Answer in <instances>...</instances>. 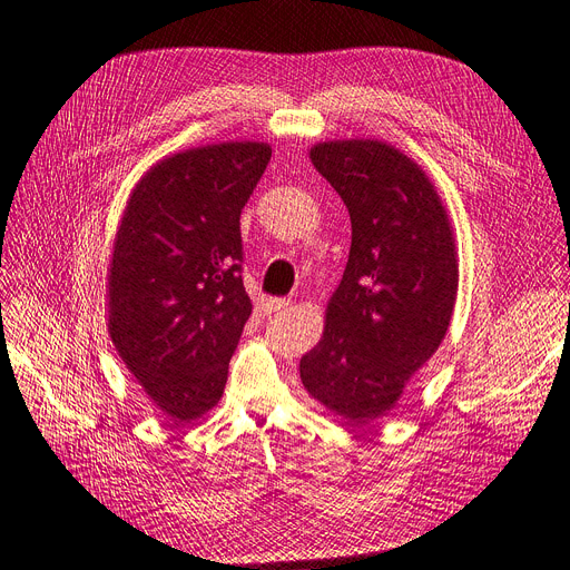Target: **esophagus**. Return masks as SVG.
<instances>
[{"mask_svg":"<svg viewBox=\"0 0 570 570\" xmlns=\"http://www.w3.org/2000/svg\"><path fill=\"white\" fill-rule=\"evenodd\" d=\"M287 306H289V302H287V299H281V297H268V299L262 302V308H264L266 315L278 313V311H283V308H287Z\"/></svg>","mask_w":570,"mask_h":570,"instance_id":"1","label":"esophagus"}]
</instances>
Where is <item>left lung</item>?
Listing matches in <instances>:
<instances>
[{
	"label": "left lung",
	"instance_id": "8db88e82",
	"mask_svg": "<svg viewBox=\"0 0 570 570\" xmlns=\"http://www.w3.org/2000/svg\"><path fill=\"white\" fill-rule=\"evenodd\" d=\"M308 156L346 203L353 234L299 376L311 397L360 425L389 414L440 348L459 292L456 240L435 185L393 145L332 140Z\"/></svg>",
	"mask_w": 570,
	"mask_h": 570
}]
</instances>
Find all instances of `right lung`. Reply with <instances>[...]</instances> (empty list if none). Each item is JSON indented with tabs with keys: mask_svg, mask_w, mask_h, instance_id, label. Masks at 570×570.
<instances>
[{
	"mask_svg": "<svg viewBox=\"0 0 570 570\" xmlns=\"http://www.w3.org/2000/svg\"><path fill=\"white\" fill-rule=\"evenodd\" d=\"M271 161L266 142L166 156L126 203L107 268L111 344L177 423L219 402L253 304L240 278V210Z\"/></svg>",
	"mask_w": 570,
	"mask_h": 570,
	"instance_id": "obj_1",
	"label": "right lung"
}]
</instances>
